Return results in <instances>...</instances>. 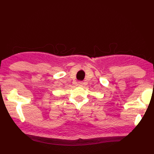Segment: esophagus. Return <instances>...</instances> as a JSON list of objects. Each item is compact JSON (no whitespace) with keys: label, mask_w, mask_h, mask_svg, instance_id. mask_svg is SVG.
I'll use <instances>...</instances> for the list:
<instances>
[{"label":"esophagus","mask_w":154,"mask_h":154,"mask_svg":"<svg viewBox=\"0 0 154 154\" xmlns=\"http://www.w3.org/2000/svg\"><path fill=\"white\" fill-rule=\"evenodd\" d=\"M83 82H82V81H79V83H78V85H79V86H82L83 85Z\"/></svg>","instance_id":"obj_1"}]
</instances>
